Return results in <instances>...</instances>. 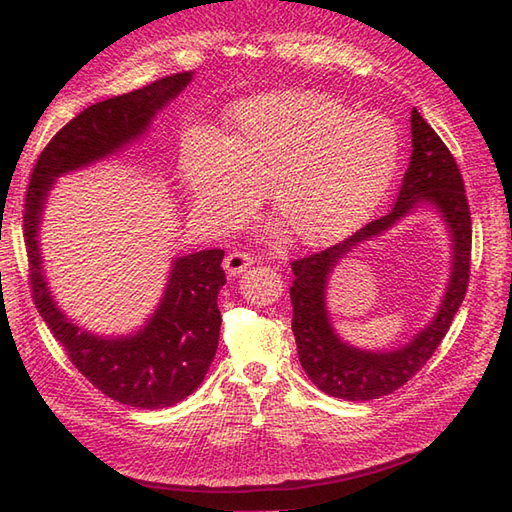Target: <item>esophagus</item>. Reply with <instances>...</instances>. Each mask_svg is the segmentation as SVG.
<instances>
[{
    "mask_svg": "<svg viewBox=\"0 0 512 512\" xmlns=\"http://www.w3.org/2000/svg\"><path fill=\"white\" fill-rule=\"evenodd\" d=\"M251 264H253V257L248 253H242V251L229 253L225 257V270H227V274H231V277H238V274H242Z\"/></svg>",
    "mask_w": 512,
    "mask_h": 512,
    "instance_id": "34e87169",
    "label": "esophagus"
}]
</instances>
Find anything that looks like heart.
<instances>
[{
	"label": "heart",
	"instance_id": "obj_1",
	"mask_svg": "<svg viewBox=\"0 0 512 512\" xmlns=\"http://www.w3.org/2000/svg\"><path fill=\"white\" fill-rule=\"evenodd\" d=\"M398 131L316 90L246 99L231 136L192 129L179 170L194 214L227 235L253 216L266 190L272 212L303 246L344 240L381 203L398 166Z\"/></svg>",
	"mask_w": 512,
	"mask_h": 512
}]
</instances>
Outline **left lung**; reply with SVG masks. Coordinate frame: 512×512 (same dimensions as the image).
Returning <instances> with one entry per match:
<instances>
[{"mask_svg": "<svg viewBox=\"0 0 512 512\" xmlns=\"http://www.w3.org/2000/svg\"><path fill=\"white\" fill-rule=\"evenodd\" d=\"M411 138V162L391 212L372 220L370 225L326 251L292 261V331L298 359L311 383L333 398L365 402L387 396L411 381L435 355L467 292L471 218L461 170L437 131L415 108L411 112ZM417 206L437 208L449 227L453 242L451 281L436 318L400 349L361 351L350 347L334 333L325 309V287L330 272L352 247L382 234Z\"/></svg>", "mask_w": 512, "mask_h": 512, "instance_id": "obj_1", "label": "left lung"}]
</instances>
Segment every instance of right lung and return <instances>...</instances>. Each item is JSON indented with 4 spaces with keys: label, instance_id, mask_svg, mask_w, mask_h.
Segmentation results:
<instances>
[{
    "label": "right lung",
    "instance_id": "obj_1",
    "mask_svg": "<svg viewBox=\"0 0 512 512\" xmlns=\"http://www.w3.org/2000/svg\"><path fill=\"white\" fill-rule=\"evenodd\" d=\"M194 71L162 77L134 93L99 101L64 125L43 149L25 194L23 235L30 261L34 305L71 363L108 398L136 409H164L203 383L220 335L218 292L227 283L225 251L177 257L160 305L147 324L119 337L82 331L56 305L43 272V209L58 177L119 153L147 134L155 114L192 82Z\"/></svg>",
    "mask_w": 512,
    "mask_h": 512
}]
</instances>
